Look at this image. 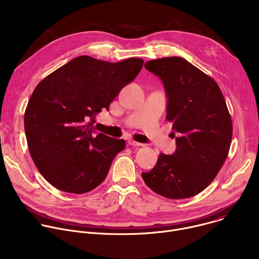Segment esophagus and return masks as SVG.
Masks as SVG:
<instances>
[{
    "label": "esophagus",
    "mask_w": 259,
    "mask_h": 259,
    "mask_svg": "<svg viewBox=\"0 0 259 259\" xmlns=\"http://www.w3.org/2000/svg\"><path fill=\"white\" fill-rule=\"evenodd\" d=\"M128 144H129V145H131V146H135V147H138V146H143V145H144L143 143L137 142V141H135V140H133V139H129V140H128Z\"/></svg>",
    "instance_id": "esophagus-1"
}]
</instances>
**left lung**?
<instances>
[{
	"instance_id": "8db88e82",
	"label": "left lung",
	"mask_w": 259,
	"mask_h": 259,
	"mask_svg": "<svg viewBox=\"0 0 259 259\" xmlns=\"http://www.w3.org/2000/svg\"><path fill=\"white\" fill-rule=\"evenodd\" d=\"M144 67L164 84L167 120L177 137L174 154H160L142 178L165 198L194 197L213 181L229 155L233 123L224 94L211 77L181 57L150 60Z\"/></svg>"
}]
</instances>
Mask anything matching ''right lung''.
I'll return each instance as SVG.
<instances>
[{
  "instance_id": "obj_1",
  "label": "right lung",
  "mask_w": 259,
  "mask_h": 259,
  "mask_svg": "<svg viewBox=\"0 0 259 259\" xmlns=\"http://www.w3.org/2000/svg\"><path fill=\"white\" fill-rule=\"evenodd\" d=\"M141 58L107 62L79 56L57 68L33 90L24 113L31 159L62 192L85 194L104 180L124 139L95 132L94 118L131 83Z\"/></svg>"
}]
</instances>
